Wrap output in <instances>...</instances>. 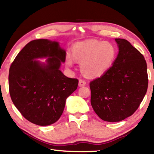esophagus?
I'll use <instances>...</instances> for the list:
<instances>
[{"mask_svg":"<svg viewBox=\"0 0 154 154\" xmlns=\"http://www.w3.org/2000/svg\"><path fill=\"white\" fill-rule=\"evenodd\" d=\"M85 84H86V82L84 79H80L79 81V87H83L85 86Z\"/></svg>","mask_w":154,"mask_h":154,"instance_id":"34e87169","label":"esophagus"}]
</instances>
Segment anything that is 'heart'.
Returning a JSON list of instances; mask_svg holds the SVG:
<instances>
[{
  "instance_id": "b5f03b06",
  "label": "heart",
  "mask_w": 154,
  "mask_h": 154,
  "mask_svg": "<svg viewBox=\"0 0 154 154\" xmlns=\"http://www.w3.org/2000/svg\"><path fill=\"white\" fill-rule=\"evenodd\" d=\"M72 57L67 54L66 64L71 66L73 59L81 62L82 73L88 77H98L103 75L113 66L117 50L113 44L96 39L79 42L72 48Z\"/></svg>"
}]
</instances>
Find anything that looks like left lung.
Returning a JSON list of instances; mask_svg holds the SVG:
<instances>
[{
  "mask_svg": "<svg viewBox=\"0 0 154 154\" xmlns=\"http://www.w3.org/2000/svg\"><path fill=\"white\" fill-rule=\"evenodd\" d=\"M119 54L109 71L90 83L91 105L106 122H120L137 110L148 87L144 56L130 42L116 38Z\"/></svg>",
  "mask_w": 154,
  "mask_h": 154,
  "instance_id": "8db88e82",
  "label": "left lung"
}]
</instances>
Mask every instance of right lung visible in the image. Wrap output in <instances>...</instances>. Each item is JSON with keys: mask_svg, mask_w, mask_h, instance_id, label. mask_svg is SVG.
<instances>
[{"mask_svg": "<svg viewBox=\"0 0 154 154\" xmlns=\"http://www.w3.org/2000/svg\"><path fill=\"white\" fill-rule=\"evenodd\" d=\"M49 57L47 64L35 59ZM66 51L56 41H31L21 50L9 69V88L14 105L24 118L38 126L58 120L68 96L76 90L79 80L60 71Z\"/></svg>", "mask_w": 154, "mask_h": 154, "instance_id": "1", "label": "right lung"}]
</instances>
